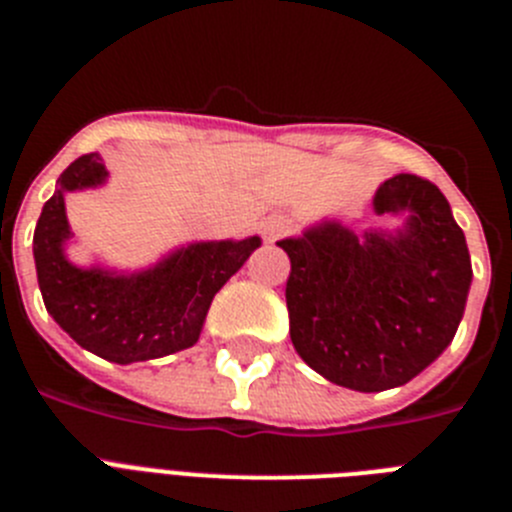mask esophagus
Instances as JSON below:
<instances>
[{
    "label": "esophagus",
    "mask_w": 512,
    "mask_h": 512,
    "mask_svg": "<svg viewBox=\"0 0 512 512\" xmlns=\"http://www.w3.org/2000/svg\"><path fill=\"white\" fill-rule=\"evenodd\" d=\"M284 230H287V217L279 215V212H274V215L261 220V235H264L266 241H277Z\"/></svg>",
    "instance_id": "1"
}]
</instances>
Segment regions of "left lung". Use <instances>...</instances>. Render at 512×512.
Here are the masks:
<instances>
[{"label":"left lung","mask_w":512,"mask_h":512,"mask_svg":"<svg viewBox=\"0 0 512 512\" xmlns=\"http://www.w3.org/2000/svg\"><path fill=\"white\" fill-rule=\"evenodd\" d=\"M395 228L364 235L320 220L277 243L292 261L289 336L310 369L338 387L382 392L418 377L456 336L472 261L436 184L397 174L374 192Z\"/></svg>","instance_id":"1"}]
</instances>
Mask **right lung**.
Segmentation results:
<instances>
[{"label":"right lung","mask_w":512,"mask_h":512,"mask_svg":"<svg viewBox=\"0 0 512 512\" xmlns=\"http://www.w3.org/2000/svg\"><path fill=\"white\" fill-rule=\"evenodd\" d=\"M110 171L97 153L76 158L58 176L33 235L45 310L81 348L112 364H135L194 346L212 297L241 269L259 235L243 241H194L138 271L79 266L66 256L74 238L66 194L102 187Z\"/></svg>","instance_id":"1"}]
</instances>
